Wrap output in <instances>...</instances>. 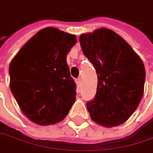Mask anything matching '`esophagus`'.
I'll use <instances>...</instances> for the list:
<instances>
[{"label": "esophagus", "mask_w": 153, "mask_h": 153, "mask_svg": "<svg viewBox=\"0 0 153 153\" xmlns=\"http://www.w3.org/2000/svg\"><path fill=\"white\" fill-rule=\"evenodd\" d=\"M75 82H76V85L78 87H79L80 86V84H81V79H79V78H78L75 79Z\"/></svg>", "instance_id": "34e87169"}]
</instances>
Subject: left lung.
I'll list each match as a JSON object with an SVG mask.
<instances>
[{
    "instance_id": "left-lung-1",
    "label": "left lung",
    "mask_w": 153,
    "mask_h": 153,
    "mask_svg": "<svg viewBox=\"0 0 153 153\" xmlns=\"http://www.w3.org/2000/svg\"><path fill=\"white\" fill-rule=\"evenodd\" d=\"M79 43L97 75L95 98L86 103L91 120L106 128L123 124L144 94L142 60L123 37L107 28L81 34Z\"/></svg>"
}]
</instances>
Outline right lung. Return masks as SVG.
Wrapping results in <instances>:
<instances>
[{
  "label": "right lung",
  "mask_w": 153,
  "mask_h": 153,
  "mask_svg": "<svg viewBox=\"0 0 153 153\" xmlns=\"http://www.w3.org/2000/svg\"><path fill=\"white\" fill-rule=\"evenodd\" d=\"M76 42L75 35L47 27L36 33L11 61V91L31 122L56 124L75 102L76 85L70 76L67 55Z\"/></svg>",
  "instance_id": "1"
}]
</instances>
